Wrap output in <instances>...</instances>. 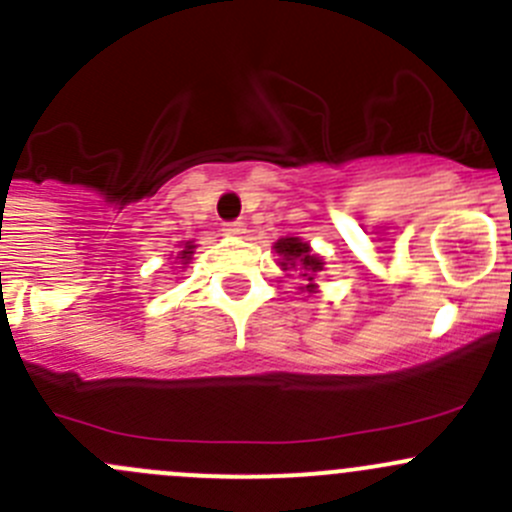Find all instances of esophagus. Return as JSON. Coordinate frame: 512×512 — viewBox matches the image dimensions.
Returning <instances> with one entry per match:
<instances>
[{
  "instance_id": "esophagus-1",
  "label": "esophagus",
  "mask_w": 512,
  "mask_h": 512,
  "mask_svg": "<svg viewBox=\"0 0 512 512\" xmlns=\"http://www.w3.org/2000/svg\"><path fill=\"white\" fill-rule=\"evenodd\" d=\"M245 223H240V220H235V223H225L223 225V232L225 235H230V237H242L245 235Z\"/></svg>"
}]
</instances>
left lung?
<instances>
[{"label": "left lung", "mask_w": 512, "mask_h": 512, "mask_svg": "<svg viewBox=\"0 0 512 512\" xmlns=\"http://www.w3.org/2000/svg\"><path fill=\"white\" fill-rule=\"evenodd\" d=\"M275 252L282 257L280 260L282 270H297L299 277H304V280L309 282L304 289H307L309 294L317 292L314 275L324 270V262L322 257L314 255L312 247H309L307 242H302L299 237H280V240L275 242Z\"/></svg>", "instance_id": "left-lung-1"}]
</instances>
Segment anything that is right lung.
Instances as JSON below:
<instances>
[{"label": "right lung", "instance_id": "1", "mask_svg": "<svg viewBox=\"0 0 512 512\" xmlns=\"http://www.w3.org/2000/svg\"><path fill=\"white\" fill-rule=\"evenodd\" d=\"M193 252H195V245H193V242H185V245H183V250L178 252V260H180V265H188V262L193 260Z\"/></svg>", "mask_w": 512, "mask_h": 512}]
</instances>
